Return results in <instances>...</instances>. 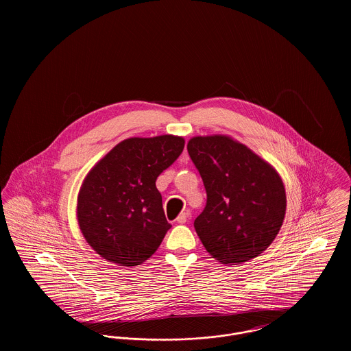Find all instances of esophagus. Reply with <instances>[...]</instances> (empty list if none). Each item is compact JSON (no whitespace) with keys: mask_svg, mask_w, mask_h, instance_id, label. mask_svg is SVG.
I'll list each match as a JSON object with an SVG mask.
<instances>
[{"mask_svg":"<svg viewBox=\"0 0 351 351\" xmlns=\"http://www.w3.org/2000/svg\"><path fill=\"white\" fill-rule=\"evenodd\" d=\"M186 219H188V215L186 213H182V215H179V217L176 218V222L178 223H185Z\"/></svg>","mask_w":351,"mask_h":351,"instance_id":"obj_1","label":"esophagus"}]
</instances>
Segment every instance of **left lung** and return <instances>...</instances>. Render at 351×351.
I'll use <instances>...</instances> for the list:
<instances>
[{
	"instance_id": "1",
	"label": "left lung",
	"mask_w": 351,
	"mask_h": 351,
	"mask_svg": "<svg viewBox=\"0 0 351 351\" xmlns=\"http://www.w3.org/2000/svg\"><path fill=\"white\" fill-rule=\"evenodd\" d=\"M186 149L206 191V205L195 219L204 247L223 265L262 254L285 216V189L276 169L228 135L193 136Z\"/></svg>"
}]
</instances>
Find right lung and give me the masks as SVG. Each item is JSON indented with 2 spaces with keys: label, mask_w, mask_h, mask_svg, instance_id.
Returning a JSON list of instances; mask_svg holds the SVG:
<instances>
[{
  "label": "right lung",
  "mask_w": 351,
  "mask_h": 351,
  "mask_svg": "<svg viewBox=\"0 0 351 351\" xmlns=\"http://www.w3.org/2000/svg\"><path fill=\"white\" fill-rule=\"evenodd\" d=\"M184 138L159 135L119 142L92 168L77 197L89 246L119 266H139L158 250L168 223L158 176L183 152Z\"/></svg>",
  "instance_id": "right-lung-1"
}]
</instances>
